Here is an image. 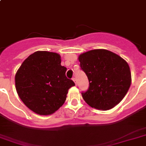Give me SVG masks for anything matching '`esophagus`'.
Instances as JSON below:
<instances>
[{"instance_id": "1", "label": "esophagus", "mask_w": 146, "mask_h": 146, "mask_svg": "<svg viewBox=\"0 0 146 146\" xmlns=\"http://www.w3.org/2000/svg\"><path fill=\"white\" fill-rule=\"evenodd\" d=\"M73 82H75L76 85H77V84H78V82H77L76 79V78H73Z\"/></svg>"}]
</instances>
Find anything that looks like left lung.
<instances>
[{
    "mask_svg": "<svg viewBox=\"0 0 146 146\" xmlns=\"http://www.w3.org/2000/svg\"><path fill=\"white\" fill-rule=\"evenodd\" d=\"M79 61L89 80V88L82 93L88 105L107 111L122 101L131 83L125 60L109 50L96 49L81 54Z\"/></svg>",
    "mask_w": 146,
    "mask_h": 146,
    "instance_id": "8db88e82",
    "label": "left lung"
}]
</instances>
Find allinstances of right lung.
<instances>
[{"label": "right lung", "instance_id": "obj_1", "mask_svg": "<svg viewBox=\"0 0 146 146\" xmlns=\"http://www.w3.org/2000/svg\"><path fill=\"white\" fill-rule=\"evenodd\" d=\"M56 52L36 51L26 58L15 74V88L24 105L39 115L56 112L75 85L67 79Z\"/></svg>", "mask_w": 146, "mask_h": 146}]
</instances>
